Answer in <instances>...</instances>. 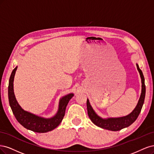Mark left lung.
<instances>
[{
  "label": "left lung",
  "instance_id": "left-lung-1",
  "mask_svg": "<svg viewBox=\"0 0 154 154\" xmlns=\"http://www.w3.org/2000/svg\"><path fill=\"white\" fill-rule=\"evenodd\" d=\"M138 72H140V77L141 79L142 83V88H141V93L140 99H139L138 103L134 109L129 114V115L120 117V118H109L107 119H103L98 116L96 112L94 111L91 106L90 105V102L88 99H87V109H88V115L90 117L91 122L96 125L97 126L101 127L104 129L109 130L112 131H120L123 128L127 127L130 126L131 124L136 121L137 118L139 115L141 111V109L143 105L144 101H145V93H146V88L145 84V78H144L142 71L139 68L138 64H136Z\"/></svg>",
  "mask_w": 154,
  "mask_h": 154
}]
</instances>
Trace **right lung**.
<instances>
[{
    "instance_id": "add662e5",
    "label": "right lung",
    "mask_w": 154,
    "mask_h": 154,
    "mask_svg": "<svg viewBox=\"0 0 154 154\" xmlns=\"http://www.w3.org/2000/svg\"><path fill=\"white\" fill-rule=\"evenodd\" d=\"M17 69V66L14 68L9 78L8 98L9 105L17 121L27 129L33 132L44 133L54 130L62 122L65 114L67 104L73 97V94H68L60 99L57 112L51 118H45L38 116L34 114L24 111L17 101L13 90V81Z\"/></svg>"
}]
</instances>
